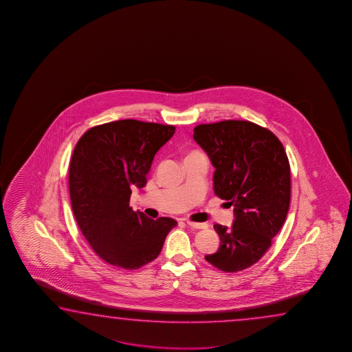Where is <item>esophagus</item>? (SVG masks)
<instances>
[{
  "instance_id": "34e87169",
  "label": "esophagus",
  "mask_w": 352,
  "mask_h": 352,
  "mask_svg": "<svg viewBox=\"0 0 352 352\" xmlns=\"http://www.w3.org/2000/svg\"><path fill=\"white\" fill-rule=\"evenodd\" d=\"M187 226L195 228V229H206V228H208L207 223H196V221H187Z\"/></svg>"
}]
</instances>
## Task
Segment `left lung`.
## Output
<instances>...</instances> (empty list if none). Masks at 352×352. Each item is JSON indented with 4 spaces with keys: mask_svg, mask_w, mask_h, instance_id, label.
I'll return each mask as SVG.
<instances>
[{
    "mask_svg": "<svg viewBox=\"0 0 352 352\" xmlns=\"http://www.w3.org/2000/svg\"><path fill=\"white\" fill-rule=\"evenodd\" d=\"M193 139L215 167L217 196L234 206L232 228L214 224L221 246L206 260L224 272L256 263L286 221L291 167L280 139L249 120L199 124Z\"/></svg>",
    "mask_w": 352,
    "mask_h": 352,
    "instance_id": "1",
    "label": "left lung"
}]
</instances>
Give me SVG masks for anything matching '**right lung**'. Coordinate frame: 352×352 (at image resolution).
Here are the masks:
<instances>
[{
	"instance_id": "1",
	"label": "right lung",
	"mask_w": 352,
	"mask_h": 352,
	"mask_svg": "<svg viewBox=\"0 0 352 352\" xmlns=\"http://www.w3.org/2000/svg\"><path fill=\"white\" fill-rule=\"evenodd\" d=\"M173 125L122 120L96 125L80 138L69 167L72 212L103 261L138 270L159 256L173 218L150 219L129 207L131 188H143L157 150Z\"/></svg>"
}]
</instances>
